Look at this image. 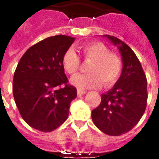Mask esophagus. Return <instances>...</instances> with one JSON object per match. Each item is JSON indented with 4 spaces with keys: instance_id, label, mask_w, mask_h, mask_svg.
Returning a JSON list of instances; mask_svg holds the SVG:
<instances>
[{
    "instance_id": "34e87169",
    "label": "esophagus",
    "mask_w": 159,
    "mask_h": 159,
    "mask_svg": "<svg viewBox=\"0 0 159 159\" xmlns=\"http://www.w3.org/2000/svg\"><path fill=\"white\" fill-rule=\"evenodd\" d=\"M87 93V91L82 89H77V95L78 96H83V94H85Z\"/></svg>"
}]
</instances>
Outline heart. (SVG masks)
<instances>
[{
	"instance_id": "obj_1",
	"label": "heart",
	"mask_w": 159,
	"mask_h": 159,
	"mask_svg": "<svg viewBox=\"0 0 159 159\" xmlns=\"http://www.w3.org/2000/svg\"><path fill=\"white\" fill-rule=\"evenodd\" d=\"M84 58L91 60L89 67V74L77 75L70 79V83L79 89H96L104 84L106 87L113 85L118 79L123 63L119 56L110 52L109 48L103 43L89 42L82 46ZM62 64L66 71L75 75L80 65L79 57L73 48H69L63 56Z\"/></svg>"
}]
</instances>
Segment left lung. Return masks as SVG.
<instances>
[{"label": "left lung", "instance_id": "8db88e82", "mask_svg": "<svg viewBox=\"0 0 159 159\" xmlns=\"http://www.w3.org/2000/svg\"><path fill=\"white\" fill-rule=\"evenodd\" d=\"M103 36L117 47L123 69L112 89L101 94L100 106L92 111V120L103 133L117 136L132 129L143 116L147 107V81L133 50L115 36Z\"/></svg>", "mask_w": 159, "mask_h": 159}]
</instances>
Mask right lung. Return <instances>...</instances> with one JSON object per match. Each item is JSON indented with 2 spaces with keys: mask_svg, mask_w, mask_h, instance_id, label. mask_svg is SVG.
Wrapping results in <instances>:
<instances>
[{
  "mask_svg": "<svg viewBox=\"0 0 159 159\" xmlns=\"http://www.w3.org/2000/svg\"><path fill=\"white\" fill-rule=\"evenodd\" d=\"M74 41L62 35L46 38L30 47L17 66L12 82L16 106L36 129L51 132L69 116L76 89L67 84L62 59Z\"/></svg>",
  "mask_w": 159,
  "mask_h": 159,
  "instance_id": "1",
  "label": "right lung"
}]
</instances>
